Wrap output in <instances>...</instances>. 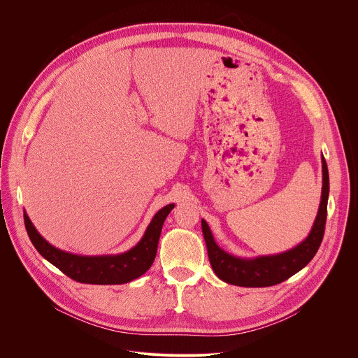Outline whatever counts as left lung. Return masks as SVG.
Instances as JSON below:
<instances>
[{
    "label": "left lung",
    "mask_w": 358,
    "mask_h": 358,
    "mask_svg": "<svg viewBox=\"0 0 358 358\" xmlns=\"http://www.w3.org/2000/svg\"><path fill=\"white\" fill-rule=\"evenodd\" d=\"M323 187L319 211L315 224L299 245L275 255H262L255 258H241L224 250L214 239L213 232L206 220H201L203 239H206L210 264L215 275L231 285L243 287H266L278 285L308 265L316 255L323 235L327 217L329 199V170L324 157L322 156Z\"/></svg>",
    "instance_id": "8db88e82"
}]
</instances>
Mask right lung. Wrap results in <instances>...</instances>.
<instances>
[{
  "instance_id": "right-lung-1",
  "label": "right lung",
  "mask_w": 358,
  "mask_h": 358,
  "mask_svg": "<svg viewBox=\"0 0 358 358\" xmlns=\"http://www.w3.org/2000/svg\"><path fill=\"white\" fill-rule=\"evenodd\" d=\"M174 203L163 207L150 221L141 239L129 250L115 255H78L50 245L24 213L25 228L35 249L71 279L87 285H123L144 275L155 262L159 239Z\"/></svg>"
}]
</instances>
